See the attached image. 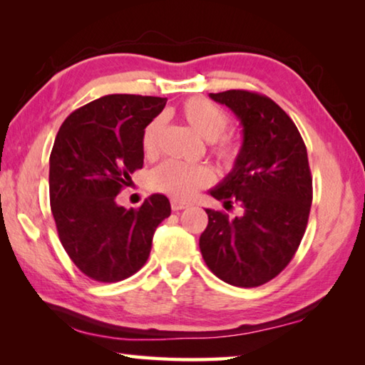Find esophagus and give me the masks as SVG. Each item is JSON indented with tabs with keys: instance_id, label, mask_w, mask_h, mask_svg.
I'll return each instance as SVG.
<instances>
[{
	"instance_id": "1",
	"label": "esophagus",
	"mask_w": 365,
	"mask_h": 365,
	"mask_svg": "<svg viewBox=\"0 0 365 365\" xmlns=\"http://www.w3.org/2000/svg\"><path fill=\"white\" fill-rule=\"evenodd\" d=\"M170 206H172V211H182V209L190 207V202H183V201H178V200H172V201H170Z\"/></svg>"
}]
</instances>
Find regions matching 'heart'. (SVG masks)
<instances>
[{"mask_svg": "<svg viewBox=\"0 0 365 365\" xmlns=\"http://www.w3.org/2000/svg\"><path fill=\"white\" fill-rule=\"evenodd\" d=\"M180 114L188 125L205 138L206 141H215L214 153L222 163L233 164L238 158L240 146L237 141L230 138H220L228 127V115L217 104L205 100V98H191L185 101L180 108ZM163 132V119L156 117L145 127L141 135V150L146 156H153L158 151L159 135ZM212 170L201 164H183L168 160L158 165L150 177L148 183L150 188L159 193L169 195L174 200H190L197 190L206 187L212 182Z\"/></svg>", "mask_w": 365, "mask_h": 365, "instance_id": "heart-1", "label": "heart"}]
</instances>
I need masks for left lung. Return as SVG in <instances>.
I'll return each instance as SVG.
<instances>
[{
  "instance_id": "left-lung-1",
  "label": "left lung",
  "mask_w": 365,
  "mask_h": 365,
  "mask_svg": "<svg viewBox=\"0 0 365 365\" xmlns=\"http://www.w3.org/2000/svg\"><path fill=\"white\" fill-rule=\"evenodd\" d=\"M237 115L243 143L233 169L209 195L240 217L206 209L200 237L202 259L228 285L267 283L292 261L306 232L312 177L306 145L294 122L270 98L246 90L209 93Z\"/></svg>"
}]
</instances>
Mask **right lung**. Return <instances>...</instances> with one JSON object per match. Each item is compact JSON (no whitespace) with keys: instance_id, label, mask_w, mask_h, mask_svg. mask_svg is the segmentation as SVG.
I'll return each mask as SVG.
<instances>
[{"instance_id":"add662e5","label":"right lung","mask_w":365,"mask_h":365,"mask_svg":"<svg viewBox=\"0 0 365 365\" xmlns=\"http://www.w3.org/2000/svg\"><path fill=\"white\" fill-rule=\"evenodd\" d=\"M165 98L108 95L67 117L49 156V202L61 243L86 277L113 283L133 275L150 257L153 235L170 215L164 195L138 209L115 202L143 168L141 135Z\"/></svg>"}]
</instances>
